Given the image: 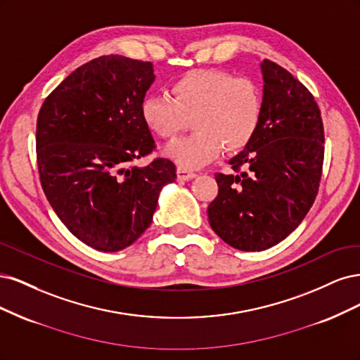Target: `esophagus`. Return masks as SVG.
<instances>
[{
	"label": "esophagus",
	"instance_id": "esophagus-1",
	"mask_svg": "<svg viewBox=\"0 0 360 360\" xmlns=\"http://www.w3.org/2000/svg\"><path fill=\"white\" fill-rule=\"evenodd\" d=\"M176 175H178L179 181H188V179L195 176V172L188 170V169H185V167H178L176 169Z\"/></svg>",
	"mask_w": 360,
	"mask_h": 360
}]
</instances>
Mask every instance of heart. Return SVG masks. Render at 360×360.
<instances>
[{
  "mask_svg": "<svg viewBox=\"0 0 360 360\" xmlns=\"http://www.w3.org/2000/svg\"><path fill=\"white\" fill-rule=\"evenodd\" d=\"M167 96H146L141 115L148 129L173 141L193 118L191 136L167 148L166 154L181 167L199 169L211 163L226 146H247L262 120V96L248 79H235L218 70H193L170 86Z\"/></svg>",
  "mask_w": 360,
  "mask_h": 360,
  "instance_id": "1",
  "label": "heart"
}]
</instances>
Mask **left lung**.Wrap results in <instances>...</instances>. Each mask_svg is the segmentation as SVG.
Instances as JSON below:
<instances>
[{"instance_id": "left-lung-1", "label": "left lung", "mask_w": 360, "mask_h": 360, "mask_svg": "<svg viewBox=\"0 0 360 360\" xmlns=\"http://www.w3.org/2000/svg\"><path fill=\"white\" fill-rule=\"evenodd\" d=\"M260 125L229 161L236 175L217 173L218 194L207 206L215 233L240 251H263L302 223L319 191L324 131L311 92L285 68L260 64Z\"/></svg>"}]
</instances>
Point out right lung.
I'll list each match as a JSON object with an SVG mask.
<instances>
[{"label": "right lung", "mask_w": 360, "mask_h": 360, "mask_svg": "<svg viewBox=\"0 0 360 360\" xmlns=\"http://www.w3.org/2000/svg\"><path fill=\"white\" fill-rule=\"evenodd\" d=\"M154 67L121 55L96 58L68 75L37 118V166L43 191L64 226L88 247L115 252L150 226L158 195L176 167L157 158L141 115Z\"/></svg>", "instance_id": "right-lung-1"}]
</instances>
